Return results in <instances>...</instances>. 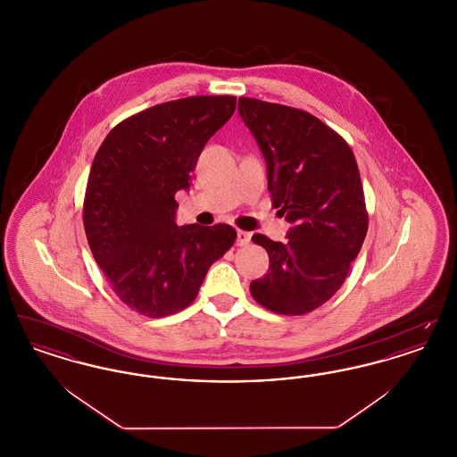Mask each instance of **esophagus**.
Here are the masks:
<instances>
[{"label":"esophagus","instance_id":"obj_1","mask_svg":"<svg viewBox=\"0 0 457 457\" xmlns=\"http://www.w3.org/2000/svg\"><path fill=\"white\" fill-rule=\"evenodd\" d=\"M250 239H252V235H250V233H246V231H238L237 245H238V246H246V245L250 243Z\"/></svg>","mask_w":457,"mask_h":457}]
</instances>
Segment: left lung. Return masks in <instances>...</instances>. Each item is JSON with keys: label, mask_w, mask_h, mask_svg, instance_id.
I'll list each match as a JSON object with an SVG mask.
<instances>
[{"label": "left lung", "mask_w": 457, "mask_h": 457, "mask_svg": "<svg viewBox=\"0 0 457 457\" xmlns=\"http://www.w3.org/2000/svg\"><path fill=\"white\" fill-rule=\"evenodd\" d=\"M238 112L265 157L272 205L291 222L284 243L252 237L269 270L250 293L270 312L304 315L343 286L367 237L358 164L346 140L306 111L239 97Z\"/></svg>", "instance_id": "left-lung-1"}]
</instances>
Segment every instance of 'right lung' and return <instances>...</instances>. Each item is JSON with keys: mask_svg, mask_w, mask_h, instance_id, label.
I'll return each mask as SVG.
<instances>
[{"mask_svg": "<svg viewBox=\"0 0 457 457\" xmlns=\"http://www.w3.org/2000/svg\"><path fill=\"white\" fill-rule=\"evenodd\" d=\"M235 96H192L118 123L94 157L84 198L88 246L116 296L159 319L192 303L209 267L235 243L229 224H176L178 190Z\"/></svg>", "mask_w": 457, "mask_h": 457, "instance_id": "add662e5", "label": "right lung"}]
</instances>
